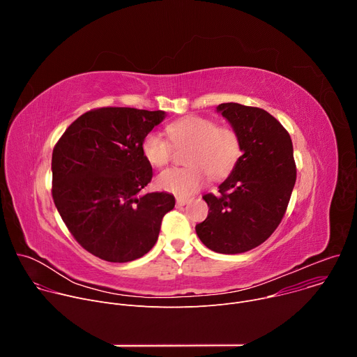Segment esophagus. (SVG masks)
I'll return each mask as SVG.
<instances>
[{
  "label": "esophagus",
  "instance_id": "obj_1",
  "mask_svg": "<svg viewBox=\"0 0 357 357\" xmlns=\"http://www.w3.org/2000/svg\"><path fill=\"white\" fill-rule=\"evenodd\" d=\"M189 202H190L189 197H181V196L176 197V205H178V206H185L186 203H189Z\"/></svg>",
  "mask_w": 357,
  "mask_h": 357
}]
</instances>
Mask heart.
<instances>
[{
	"label": "heart",
	"instance_id": "heart-1",
	"mask_svg": "<svg viewBox=\"0 0 357 357\" xmlns=\"http://www.w3.org/2000/svg\"><path fill=\"white\" fill-rule=\"evenodd\" d=\"M175 146H188L183 157L186 167L171 168L157 178L160 189L176 196H190L205 185L208 175L219 181L231 174L241 157V139L230 126H218L213 119L188 116L167 127ZM160 132L149 131L142 139L145 160L157 168L172 158V145Z\"/></svg>",
	"mask_w": 357,
	"mask_h": 357
}]
</instances>
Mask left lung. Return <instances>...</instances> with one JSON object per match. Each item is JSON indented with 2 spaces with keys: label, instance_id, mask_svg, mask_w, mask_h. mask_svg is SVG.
Here are the masks:
<instances>
[{
  "label": "left lung",
  "instance_id": "1",
  "mask_svg": "<svg viewBox=\"0 0 357 357\" xmlns=\"http://www.w3.org/2000/svg\"><path fill=\"white\" fill-rule=\"evenodd\" d=\"M218 113L238 132L243 155L219 195L203 196L209 215L195 229L208 248L238 254L264 243L281 223L296 181L294 148L288 131L263 109L222 103Z\"/></svg>",
  "mask_w": 357,
  "mask_h": 357
}]
</instances>
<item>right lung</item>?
Returning <instances> with one entry per match:
<instances>
[{"label":"right lung","instance_id":"add662e5","mask_svg":"<svg viewBox=\"0 0 357 357\" xmlns=\"http://www.w3.org/2000/svg\"><path fill=\"white\" fill-rule=\"evenodd\" d=\"M165 112L101 107L75 120L52 154V197L66 227L93 256L127 263L158 240L162 218L174 209L167 192H139L152 179L144 137Z\"/></svg>","mask_w":357,"mask_h":357}]
</instances>
